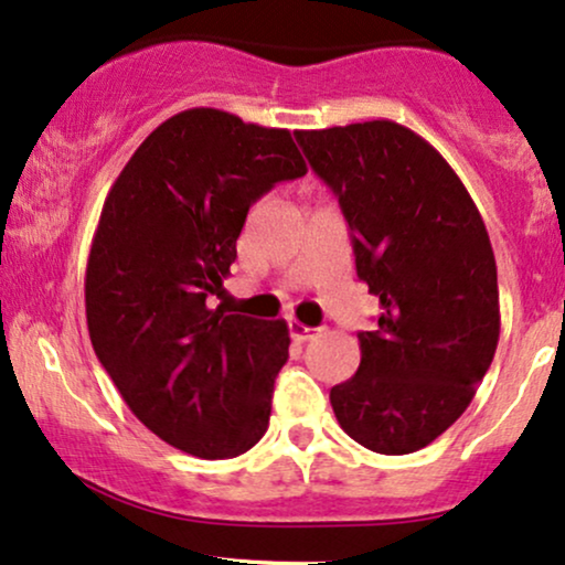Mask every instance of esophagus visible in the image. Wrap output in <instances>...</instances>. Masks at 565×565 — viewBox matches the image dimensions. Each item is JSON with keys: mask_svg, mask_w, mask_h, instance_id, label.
I'll return each mask as SVG.
<instances>
[{"mask_svg": "<svg viewBox=\"0 0 565 565\" xmlns=\"http://www.w3.org/2000/svg\"><path fill=\"white\" fill-rule=\"evenodd\" d=\"M290 338H294V343H306V340H315L319 335L317 327H306L303 322H298V319H290Z\"/></svg>", "mask_w": 565, "mask_h": 565, "instance_id": "1", "label": "esophagus"}]
</instances>
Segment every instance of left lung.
Instances as JSON below:
<instances>
[{"instance_id": "1", "label": "left lung", "mask_w": 565, "mask_h": 565, "mask_svg": "<svg viewBox=\"0 0 565 565\" xmlns=\"http://www.w3.org/2000/svg\"><path fill=\"white\" fill-rule=\"evenodd\" d=\"M311 170L351 230L359 280L380 298L377 330L359 332L361 364L330 390L359 445L403 456L463 414L500 338L498 267L461 178L393 120L296 130Z\"/></svg>"}]
</instances>
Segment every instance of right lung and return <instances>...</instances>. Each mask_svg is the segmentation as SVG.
<instances>
[{
	"label": "right lung",
	"mask_w": 565,
	"mask_h": 565,
	"mask_svg": "<svg viewBox=\"0 0 565 565\" xmlns=\"http://www.w3.org/2000/svg\"><path fill=\"white\" fill-rule=\"evenodd\" d=\"M301 175L290 130L196 107L151 130L109 188L86 267L90 345L138 422L172 448L235 458L267 431L288 324L206 298L238 256L250 204Z\"/></svg>",
	"instance_id": "obj_1"
}]
</instances>
